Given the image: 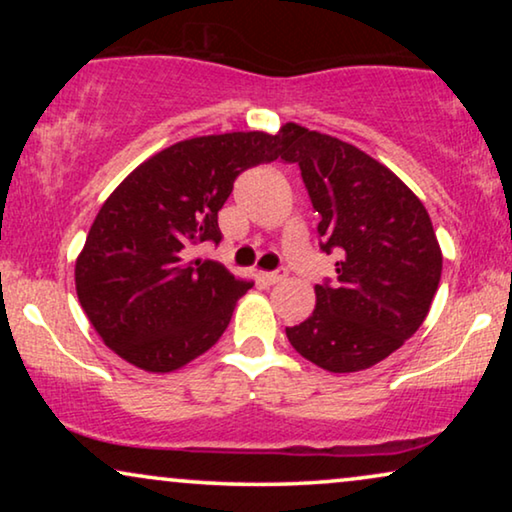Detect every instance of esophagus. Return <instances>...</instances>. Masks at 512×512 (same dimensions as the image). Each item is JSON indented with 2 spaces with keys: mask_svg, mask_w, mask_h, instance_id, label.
<instances>
[{
  "mask_svg": "<svg viewBox=\"0 0 512 512\" xmlns=\"http://www.w3.org/2000/svg\"><path fill=\"white\" fill-rule=\"evenodd\" d=\"M286 277V270H275V272H258V279H261L263 284H277L282 282V279Z\"/></svg>",
  "mask_w": 512,
  "mask_h": 512,
  "instance_id": "obj_1",
  "label": "esophagus"
}]
</instances>
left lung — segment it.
Wrapping results in <instances>:
<instances>
[{"mask_svg": "<svg viewBox=\"0 0 512 512\" xmlns=\"http://www.w3.org/2000/svg\"><path fill=\"white\" fill-rule=\"evenodd\" d=\"M282 135V158L298 163L321 214V249L338 254L335 282L314 286L317 305L286 338L328 373H359L424 324L443 251L422 200L387 165L298 123H286Z\"/></svg>", "mask_w": 512, "mask_h": 512, "instance_id": "left-lung-1", "label": "left lung"}]
</instances>
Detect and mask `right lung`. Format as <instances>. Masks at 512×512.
<instances>
[{
	"instance_id": "add662e5",
	"label": "right lung",
	"mask_w": 512,
	"mask_h": 512,
	"mask_svg": "<svg viewBox=\"0 0 512 512\" xmlns=\"http://www.w3.org/2000/svg\"><path fill=\"white\" fill-rule=\"evenodd\" d=\"M277 135L226 132L177 142L104 200L76 256V296L104 345L146 373H172L216 345L254 282L193 258L219 242L237 174L282 156Z\"/></svg>"
}]
</instances>
